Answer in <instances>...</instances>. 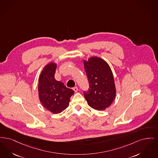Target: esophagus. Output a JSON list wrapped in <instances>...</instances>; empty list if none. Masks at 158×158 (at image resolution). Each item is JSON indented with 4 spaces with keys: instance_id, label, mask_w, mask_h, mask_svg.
<instances>
[{
    "instance_id": "1",
    "label": "esophagus",
    "mask_w": 158,
    "mask_h": 158,
    "mask_svg": "<svg viewBox=\"0 0 158 158\" xmlns=\"http://www.w3.org/2000/svg\"><path fill=\"white\" fill-rule=\"evenodd\" d=\"M73 89L75 92H77V91H78V87H74V88Z\"/></svg>"
}]
</instances>
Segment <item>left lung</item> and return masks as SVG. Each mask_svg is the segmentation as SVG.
<instances>
[{
  "label": "left lung",
  "mask_w": 158,
  "mask_h": 158,
  "mask_svg": "<svg viewBox=\"0 0 158 158\" xmlns=\"http://www.w3.org/2000/svg\"><path fill=\"white\" fill-rule=\"evenodd\" d=\"M89 82L88 91H84L89 106L97 110H105L111 104L116 94L113 75L110 66L100 57L84 60Z\"/></svg>",
  "instance_id": "1"
}]
</instances>
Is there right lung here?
<instances>
[{"instance_id":"1","label":"right lung","mask_w":158,"mask_h":158,"mask_svg":"<svg viewBox=\"0 0 158 158\" xmlns=\"http://www.w3.org/2000/svg\"><path fill=\"white\" fill-rule=\"evenodd\" d=\"M56 64L50 62L42 70L38 79V94L43 106L54 114L67 109L70 97L74 94L73 89L55 79Z\"/></svg>"}]
</instances>
